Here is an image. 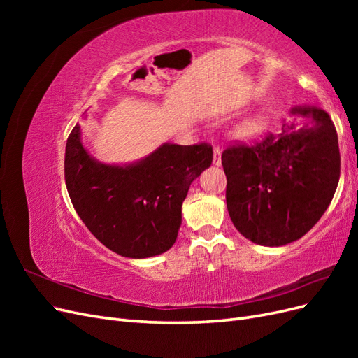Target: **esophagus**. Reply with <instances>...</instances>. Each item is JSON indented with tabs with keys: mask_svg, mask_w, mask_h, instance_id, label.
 I'll list each match as a JSON object with an SVG mask.
<instances>
[{
	"mask_svg": "<svg viewBox=\"0 0 358 358\" xmlns=\"http://www.w3.org/2000/svg\"><path fill=\"white\" fill-rule=\"evenodd\" d=\"M213 164L221 166V148L220 146L213 148Z\"/></svg>",
	"mask_w": 358,
	"mask_h": 358,
	"instance_id": "esophagus-1",
	"label": "esophagus"
}]
</instances>
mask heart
<instances>
[{"instance_id":"b5f03b06","label":"heart","mask_w":358,"mask_h":358,"mask_svg":"<svg viewBox=\"0 0 358 358\" xmlns=\"http://www.w3.org/2000/svg\"><path fill=\"white\" fill-rule=\"evenodd\" d=\"M267 127V119L264 116H251L245 119V121L237 128V134L241 137H254L264 131Z\"/></svg>"}]
</instances>
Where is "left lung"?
Returning a JSON list of instances; mask_svg holds the SVG:
<instances>
[{"label":"left lung","instance_id":"left-lung-1","mask_svg":"<svg viewBox=\"0 0 358 358\" xmlns=\"http://www.w3.org/2000/svg\"><path fill=\"white\" fill-rule=\"evenodd\" d=\"M291 115L308 122L284 124L252 145L237 143L222 152L227 209L246 239L282 246L315 225L338 188L341 154L329 113L294 107Z\"/></svg>","mask_w":358,"mask_h":358}]
</instances>
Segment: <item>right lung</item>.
<instances>
[{
    "label": "right lung",
    "mask_w": 358,
    "mask_h": 358,
    "mask_svg": "<svg viewBox=\"0 0 358 358\" xmlns=\"http://www.w3.org/2000/svg\"><path fill=\"white\" fill-rule=\"evenodd\" d=\"M212 159L209 143H164L136 164H103L86 152L78 124L67 138L64 173L74 209L96 239L122 257L148 258L176 242L182 203Z\"/></svg>",
    "instance_id": "right-lung-1"
}]
</instances>
